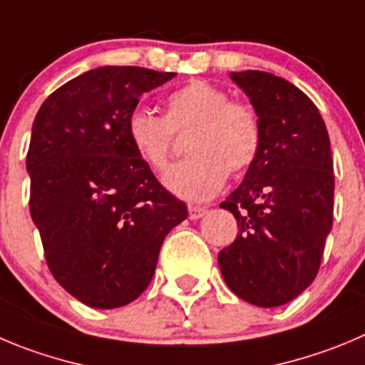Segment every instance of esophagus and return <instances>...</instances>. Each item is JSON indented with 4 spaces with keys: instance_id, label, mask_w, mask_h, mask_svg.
Returning a JSON list of instances; mask_svg holds the SVG:
<instances>
[{
    "instance_id": "esophagus-1",
    "label": "esophagus",
    "mask_w": 365,
    "mask_h": 365,
    "mask_svg": "<svg viewBox=\"0 0 365 365\" xmlns=\"http://www.w3.org/2000/svg\"><path fill=\"white\" fill-rule=\"evenodd\" d=\"M207 214L205 207H196V205H190L189 207V217L190 220H200Z\"/></svg>"
}]
</instances>
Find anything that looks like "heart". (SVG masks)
<instances>
[{
    "label": "heart",
    "mask_w": 365,
    "mask_h": 365,
    "mask_svg": "<svg viewBox=\"0 0 365 365\" xmlns=\"http://www.w3.org/2000/svg\"><path fill=\"white\" fill-rule=\"evenodd\" d=\"M189 158L173 165L163 185L189 202H205L223 187L229 171H247L261 149V120L252 106L205 81H192L165 98L163 117L135 110L128 117V140L138 158L163 171L173 133H187Z\"/></svg>",
    "instance_id": "heart-1"
}]
</instances>
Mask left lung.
<instances>
[{
    "label": "left lung",
    "instance_id": "8db88e82",
    "mask_svg": "<svg viewBox=\"0 0 365 365\" xmlns=\"http://www.w3.org/2000/svg\"><path fill=\"white\" fill-rule=\"evenodd\" d=\"M261 120V149L221 209L237 236L217 254L230 290L259 308L294 301L321 267L333 227V158L317 106L297 86L259 70L232 71Z\"/></svg>",
    "mask_w": 365,
    "mask_h": 365
}]
</instances>
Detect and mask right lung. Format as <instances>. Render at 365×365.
<instances>
[{
	"label": "right lung",
	"mask_w": 365,
	"mask_h": 365,
	"mask_svg": "<svg viewBox=\"0 0 365 365\" xmlns=\"http://www.w3.org/2000/svg\"><path fill=\"white\" fill-rule=\"evenodd\" d=\"M176 73L98 66L53 91L26 155L30 214L56 281L83 304L113 309L148 288L160 247L187 217L128 140L140 95Z\"/></svg>",
	"instance_id": "obj_1"
}]
</instances>
